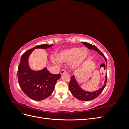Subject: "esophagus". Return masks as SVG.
<instances>
[{
  "label": "esophagus",
  "mask_w": 129,
  "mask_h": 129,
  "mask_svg": "<svg viewBox=\"0 0 129 129\" xmlns=\"http://www.w3.org/2000/svg\"><path fill=\"white\" fill-rule=\"evenodd\" d=\"M65 73H66V70L65 69H62V70H61V71L60 72V74H61V75H62V74H64Z\"/></svg>",
  "instance_id": "esophagus-1"
}]
</instances>
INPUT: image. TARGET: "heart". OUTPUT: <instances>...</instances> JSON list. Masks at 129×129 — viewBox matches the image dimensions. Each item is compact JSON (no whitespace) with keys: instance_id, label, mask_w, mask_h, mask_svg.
I'll list each match as a JSON object with an SVG mask.
<instances>
[{"instance_id":"1","label":"heart","mask_w":129,"mask_h":129,"mask_svg":"<svg viewBox=\"0 0 129 129\" xmlns=\"http://www.w3.org/2000/svg\"><path fill=\"white\" fill-rule=\"evenodd\" d=\"M89 55L88 50L85 48L73 47L62 50L57 54V58L62 63L71 62V67L74 69L80 68L87 60ZM53 62H56V58L52 56Z\"/></svg>"}]
</instances>
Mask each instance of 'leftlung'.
<instances>
[{"mask_svg": "<svg viewBox=\"0 0 129 129\" xmlns=\"http://www.w3.org/2000/svg\"><path fill=\"white\" fill-rule=\"evenodd\" d=\"M82 44H84L86 47H87L89 49L94 50L98 52L100 55H101V56L104 57L105 62H106V64H107L106 57H105L104 54L101 52L96 46H93L91 44H90L88 42H82ZM107 81V74L105 75V79L104 81V85H103V86L101 88L97 90L96 91L90 92L88 91H85V90L83 89L80 86V85L79 84V83H78L75 79V75H74V76H72L71 78V81H70L69 84V88L70 91H71L72 93V94L74 97H76L77 99L81 100V101H89L96 99L97 97H98L100 95V93L103 91L105 87V85H106Z\"/></svg>", "mask_w": 129, "mask_h": 129, "instance_id": "8db88e82", "label": "left lung"}]
</instances>
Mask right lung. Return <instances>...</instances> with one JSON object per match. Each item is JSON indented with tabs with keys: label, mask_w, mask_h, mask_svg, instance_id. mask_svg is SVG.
Listing matches in <instances>:
<instances>
[{
	"label": "right lung",
	"mask_w": 129,
	"mask_h": 129,
	"mask_svg": "<svg viewBox=\"0 0 129 129\" xmlns=\"http://www.w3.org/2000/svg\"><path fill=\"white\" fill-rule=\"evenodd\" d=\"M53 45H41L34 47L22 54L18 69V79L20 87L25 94L35 101L47 98L53 93L55 83L61 75L52 74L46 67L40 71L31 69L28 58L34 49H48Z\"/></svg>",
	"instance_id": "right-lung-1"
}]
</instances>
